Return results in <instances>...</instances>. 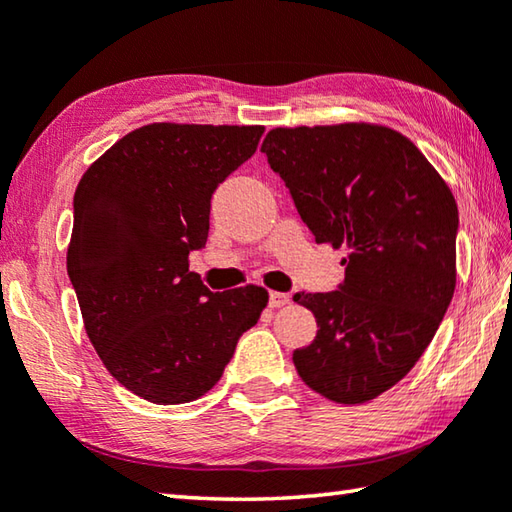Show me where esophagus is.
Instances as JSON below:
<instances>
[{"mask_svg": "<svg viewBox=\"0 0 512 512\" xmlns=\"http://www.w3.org/2000/svg\"><path fill=\"white\" fill-rule=\"evenodd\" d=\"M291 302V295L288 293H277V291H273L271 295H268V304L273 306V309H280V306H284V304H288Z\"/></svg>", "mask_w": 512, "mask_h": 512, "instance_id": "34e87169", "label": "esophagus"}]
</instances>
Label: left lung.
<instances>
[{
    "instance_id": "left-lung-1",
    "label": "left lung",
    "mask_w": 512,
    "mask_h": 512,
    "mask_svg": "<svg viewBox=\"0 0 512 512\" xmlns=\"http://www.w3.org/2000/svg\"><path fill=\"white\" fill-rule=\"evenodd\" d=\"M318 244L347 246L338 291L297 293L318 333L293 362L313 392L367 403L407 376L457 284L459 210L418 147L389 127H277L262 143Z\"/></svg>"
}]
</instances>
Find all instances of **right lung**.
I'll return each mask as SVG.
<instances>
[{
    "instance_id": "right-lung-1",
    "label": "right lung",
    "mask_w": 512,
    "mask_h": 512,
    "mask_svg": "<svg viewBox=\"0 0 512 512\" xmlns=\"http://www.w3.org/2000/svg\"><path fill=\"white\" fill-rule=\"evenodd\" d=\"M264 127L152 123L89 167L73 197L67 273L111 376L156 405L215 387L268 293H212L190 273L210 199L255 154Z\"/></svg>"
}]
</instances>
